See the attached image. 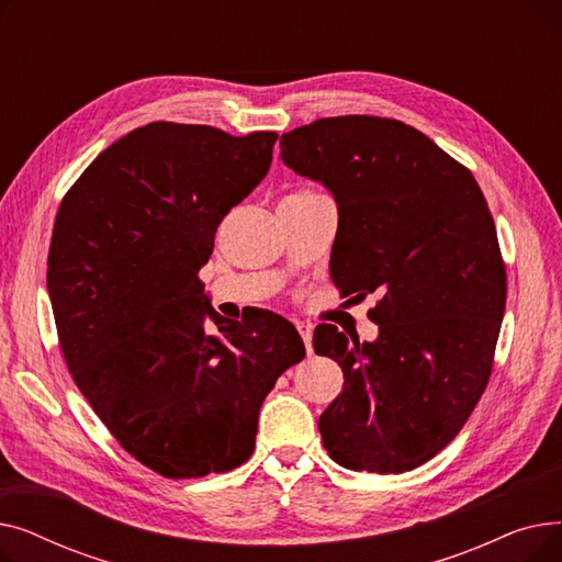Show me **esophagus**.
<instances>
[{
    "label": "esophagus",
    "instance_id": "esophagus-1",
    "mask_svg": "<svg viewBox=\"0 0 562 562\" xmlns=\"http://www.w3.org/2000/svg\"><path fill=\"white\" fill-rule=\"evenodd\" d=\"M296 330H299L301 339L305 341V348H307V352H312V326H310V323H305V321H299V323H296Z\"/></svg>",
    "mask_w": 562,
    "mask_h": 562
}]
</instances>
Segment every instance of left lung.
<instances>
[{
	"mask_svg": "<svg viewBox=\"0 0 562 562\" xmlns=\"http://www.w3.org/2000/svg\"><path fill=\"white\" fill-rule=\"evenodd\" d=\"M280 147L337 202L335 284L380 299L373 341L330 323L314 330L316 356L344 371L318 419L323 447L346 469L403 474L449 445L487 387L506 310L487 202L464 166L390 117H321Z\"/></svg>",
	"mask_w": 562,
	"mask_h": 562,
	"instance_id": "1",
	"label": "left lung"
}]
</instances>
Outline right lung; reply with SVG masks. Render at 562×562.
Instances as JSON below:
<instances>
[{"label": "right lung", "instance_id": "right-lung-1", "mask_svg": "<svg viewBox=\"0 0 562 562\" xmlns=\"http://www.w3.org/2000/svg\"><path fill=\"white\" fill-rule=\"evenodd\" d=\"M276 140L150 123L100 153L58 206L47 291L66 364L121 447L166 479L244 464L266 394L305 358L286 318L229 321L198 280Z\"/></svg>", "mask_w": 562, "mask_h": 562}]
</instances>
